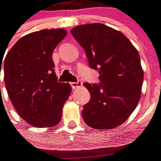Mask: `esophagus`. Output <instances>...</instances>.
<instances>
[{"mask_svg": "<svg viewBox=\"0 0 161 161\" xmlns=\"http://www.w3.org/2000/svg\"><path fill=\"white\" fill-rule=\"evenodd\" d=\"M70 85H71L72 89H76L77 87L82 86V83H81L80 81H77V82H71V83H70Z\"/></svg>", "mask_w": 161, "mask_h": 161, "instance_id": "esophagus-1", "label": "esophagus"}]
</instances>
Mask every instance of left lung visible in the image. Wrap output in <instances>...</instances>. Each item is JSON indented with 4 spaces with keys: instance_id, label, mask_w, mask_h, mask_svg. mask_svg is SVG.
<instances>
[{
    "instance_id": "1",
    "label": "left lung",
    "mask_w": 161,
    "mask_h": 161,
    "mask_svg": "<svg viewBox=\"0 0 161 161\" xmlns=\"http://www.w3.org/2000/svg\"><path fill=\"white\" fill-rule=\"evenodd\" d=\"M99 71L100 84L85 83L90 101L84 106V122L94 129H113L125 122L141 97L143 71L136 47L122 32L103 24L82 25L71 31Z\"/></svg>"
}]
</instances>
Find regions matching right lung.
Masks as SVG:
<instances>
[{
	"label": "right lung",
	"instance_id": "1",
	"mask_svg": "<svg viewBox=\"0 0 161 161\" xmlns=\"http://www.w3.org/2000/svg\"><path fill=\"white\" fill-rule=\"evenodd\" d=\"M66 34L63 29L30 33L14 44L5 58L8 96L19 115L31 125L52 127L61 119L71 88L67 83H58L52 54Z\"/></svg>",
	"mask_w": 161,
	"mask_h": 161
}]
</instances>
